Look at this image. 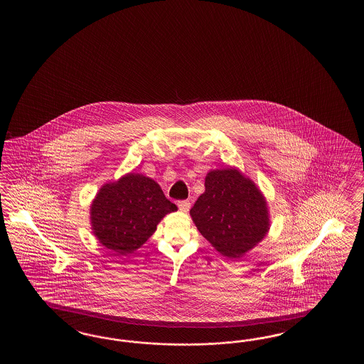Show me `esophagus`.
I'll use <instances>...</instances> for the list:
<instances>
[{"instance_id": "esophagus-1", "label": "esophagus", "mask_w": 364, "mask_h": 364, "mask_svg": "<svg viewBox=\"0 0 364 364\" xmlns=\"http://www.w3.org/2000/svg\"><path fill=\"white\" fill-rule=\"evenodd\" d=\"M178 208L181 212H185L186 213L191 208V203H190V200H179Z\"/></svg>"}]
</instances>
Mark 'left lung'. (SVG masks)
<instances>
[{"label": "left lung", "instance_id": "left-lung-1", "mask_svg": "<svg viewBox=\"0 0 364 364\" xmlns=\"http://www.w3.org/2000/svg\"><path fill=\"white\" fill-rule=\"evenodd\" d=\"M201 235L228 257H240L268 232V210L255 183L235 169L209 171L190 210Z\"/></svg>", "mask_w": 364, "mask_h": 364}]
</instances>
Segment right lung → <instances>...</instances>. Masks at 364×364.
<instances>
[{"instance_id":"right-lung-1","label":"right lung","mask_w":364,"mask_h":364,"mask_svg":"<svg viewBox=\"0 0 364 364\" xmlns=\"http://www.w3.org/2000/svg\"><path fill=\"white\" fill-rule=\"evenodd\" d=\"M177 210L154 179L127 174L105 185L91 207V223L101 245L126 255L154 234L165 215Z\"/></svg>"}]
</instances>
